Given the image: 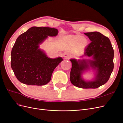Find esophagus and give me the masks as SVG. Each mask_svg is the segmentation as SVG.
<instances>
[{"mask_svg": "<svg viewBox=\"0 0 123 123\" xmlns=\"http://www.w3.org/2000/svg\"><path fill=\"white\" fill-rule=\"evenodd\" d=\"M71 55L68 53H64V57L66 59H69L71 57Z\"/></svg>", "mask_w": 123, "mask_h": 123, "instance_id": "obj_1", "label": "esophagus"}]
</instances>
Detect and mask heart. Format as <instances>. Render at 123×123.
I'll return each instance as SVG.
<instances>
[{"mask_svg": "<svg viewBox=\"0 0 123 123\" xmlns=\"http://www.w3.org/2000/svg\"><path fill=\"white\" fill-rule=\"evenodd\" d=\"M69 43L73 46H79L80 48H84L87 44V40L83 38V36L77 35L71 38L69 40Z\"/></svg>", "mask_w": 123, "mask_h": 123, "instance_id": "1", "label": "heart"}]
</instances>
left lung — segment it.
Wrapping results in <instances>:
<instances>
[{
	"mask_svg": "<svg viewBox=\"0 0 123 123\" xmlns=\"http://www.w3.org/2000/svg\"><path fill=\"white\" fill-rule=\"evenodd\" d=\"M91 43L86 48L81 57L90 59H70L72 62L70 81L75 86L84 89L98 88L109 80L114 68V51L109 39L98 32L85 33ZM92 69L95 77L92 81H85L82 75Z\"/></svg>",
	"mask_w": 123,
	"mask_h": 123,
	"instance_id": "8db88e82",
	"label": "left lung"
}]
</instances>
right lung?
Masks as SVG:
<instances>
[{
    "label": "right lung",
    "instance_id": "obj_1",
    "mask_svg": "<svg viewBox=\"0 0 123 123\" xmlns=\"http://www.w3.org/2000/svg\"><path fill=\"white\" fill-rule=\"evenodd\" d=\"M58 32L55 28L33 27L18 37L11 51V65L21 83L43 86L50 81L54 70L63 59L49 58L39 44Z\"/></svg>",
    "mask_w": 123,
    "mask_h": 123
}]
</instances>
